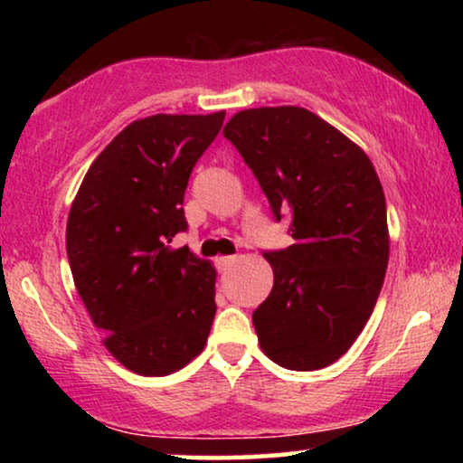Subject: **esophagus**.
Wrapping results in <instances>:
<instances>
[{"instance_id": "34e87169", "label": "esophagus", "mask_w": 463, "mask_h": 463, "mask_svg": "<svg viewBox=\"0 0 463 463\" xmlns=\"http://www.w3.org/2000/svg\"><path fill=\"white\" fill-rule=\"evenodd\" d=\"M232 263H233V257H219V259H217V268H219V271L230 269Z\"/></svg>"}]
</instances>
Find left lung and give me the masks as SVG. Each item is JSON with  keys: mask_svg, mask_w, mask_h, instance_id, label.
I'll return each mask as SVG.
<instances>
[{"mask_svg": "<svg viewBox=\"0 0 463 463\" xmlns=\"http://www.w3.org/2000/svg\"><path fill=\"white\" fill-rule=\"evenodd\" d=\"M223 135L295 240L263 252L274 288L252 312L261 350L284 369H325L363 333L383 287L390 240L379 176L358 145L303 107L240 111Z\"/></svg>", "mask_w": 463, "mask_h": 463, "instance_id": "1", "label": "left lung"}]
</instances>
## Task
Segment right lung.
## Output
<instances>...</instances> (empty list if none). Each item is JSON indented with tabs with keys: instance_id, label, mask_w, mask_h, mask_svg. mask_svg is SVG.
<instances>
[{
	"instance_id": "obj_1",
	"label": "right lung",
	"mask_w": 463,
	"mask_h": 463,
	"mask_svg": "<svg viewBox=\"0 0 463 463\" xmlns=\"http://www.w3.org/2000/svg\"><path fill=\"white\" fill-rule=\"evenodd\" d=\"M225 111L137 119L92 162L67 221L75 288L105 345L138 375H168L204 350L214 269L183 249V198Z\"/></svg>"
}]
</instances>
